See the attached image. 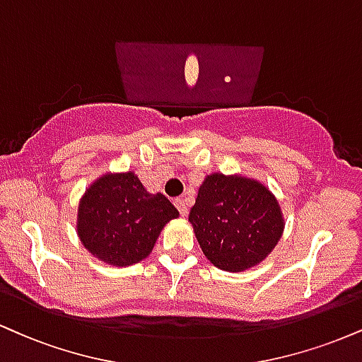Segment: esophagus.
<instances>
[{"label":"esophagus","mask_w":362,"mask_h":362,"mask_svg":"<svg viewBox=\"0 0 362 362\" xmlns=\"http://www.w3.org/2000/svg\"><path fill=\"white\" fill-rule=\"evenodd\" d=\"M175 207L178 209V212H180V216H187L189 214V206H187L185 199H177L175 200Z\"/></svg>","instance_id":"1"}]
</instances>
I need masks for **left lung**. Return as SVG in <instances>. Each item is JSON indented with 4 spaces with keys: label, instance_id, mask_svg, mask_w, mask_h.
<instances>
[{
    "label": "left lung",
    "instance_id": "1",
    "mask_svg": "<svg viewBox=\"0 0 362 362\" xmlns=\"http://www.w3.org/2000/svg\"><path fill=\"white\" fill-rule=\"evenodd\" d=\"M189 223L206 258L230 273L267 259L285 229L272 190L241 173H209L199 187Z\"/></svg>",
    "mask_w": 362,
    "mask_h": 362
}]
</instances>
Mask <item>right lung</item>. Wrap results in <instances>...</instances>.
<instances>
[{"mask_svg": "<svg viewBox=\"0 0 362 362\" xmlns=\"http://www.w3.org/2000/svg\"><path fill=\"white\" fill-rule=\"evenodd\" d=\"M180 216L163 194H151L133 170L107 172L86 189L76 233L94 258L132 267L150 256L162 229Z\"/></svg>", "mask_w": 362, "mask_h": 362, "instance_id": "right-lung-1", "label": "right lung"}]
</instances>
